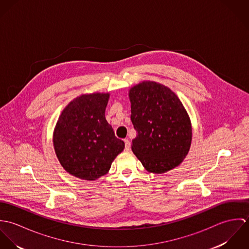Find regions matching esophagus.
<instances>
[{
    "label": "esophagus",
    "mask_w": 249,
    "mask_h": 249,
    "mask_svg": "<svg viewBox=\"0 0 249 249\" xmlns=\"http://www.w3.org/2000/svg\"><path fill=\"white\" fill-rule=\"evenodd\" d=\"M124 145H125L124 150L125 151H129V149H130V141L127 140V139H124Z\"/></svg>",
    "instance_id": "1"
}]
</instances>
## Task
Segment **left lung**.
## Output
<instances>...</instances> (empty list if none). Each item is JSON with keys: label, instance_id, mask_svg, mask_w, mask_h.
I'll return each mask as SVG.
<instances>
[{"label": "left lung", "instance_id": "8db88e82", "mask_svg": "<svg viewBox=\"0 0 249 249\" xmlns=\"http://www.w3.org/2000/svg\"><path fill=\"white\" fill-rule=\"evenodd\" d=\"M128 97L137 131L131 149L143 168L159 175L179 166L190 150L193 133L190 117L176 93L147 80L131 87Z\"/></svg>", "mask_w": 249, "mask_h": 249}]
</instances>
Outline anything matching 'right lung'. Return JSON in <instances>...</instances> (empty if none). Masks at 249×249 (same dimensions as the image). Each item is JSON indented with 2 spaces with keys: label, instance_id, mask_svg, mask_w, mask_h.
<instances>
[{
  "label": "right lung",
  "instance_id": "1",
  "mask_svg": "<svg viewBox=\"0 0 249 249\" xmlns=\"http://www.w3.org/2000/svg\"><path fill=\"white\" fill-rule=\"evenodd\" d=\"M109 93L83 94L62 110L53 135L55 154L63 169L83 180L107 175L124 148L106 119Z\"/></svg>",
  "mask_w": 249,
  "mask_h": 249
}]
</instances>
